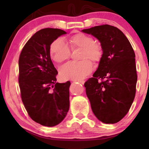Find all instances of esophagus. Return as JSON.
<instances>
[{"label": "esophagus", "instance_id": "1", "mask_svg": "<svg viewBox=\"0 0 149 149\" xmlns=\"http://www.w3.org/2000/svg\"><path fill=\"white\" fill-rule=\"evenodd\" d=\"M74 81L79 83V84L81 85H84V84H85V81H84V80H74Z\"/></svg>", "mask_w": 149, "mask_h": 149}]
</instances>
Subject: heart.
Returning a JSON list of instances; mask_svg holds the SVG:
<instances>
[{"label":"heart","mask_w":149,"mask_h":149,"mask_svg":"<svg viewBox=\"0 0 149 149\" xmlns=\"http://www.w3.org/2000/svg\"><path fill=\"white\" fill-rule=\"evenodd\" d=\"M70 42L72 49L81 48L82 51L79 62H70L60 68V75L64 80H80L84 79L93 70V62H99L102 56V48L99 42H95L92 37L86 34L77 33L70 38ZM50 54L52 60L61 63L68 59L70 49L64 39L58 38L50 45Z\"/></svg>","instance_id":"obj_1"}]
</instances>
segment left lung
<instances>
[{"label": "left lung", "mask_w": 149, "mask_h": 149, "mask_svg": "<svg viewBox=\"0 0 149 149\" xmlns=\"http://www.w3.org/2000/svg\"><path fill=\"white\" fill-rule=\"evenodd\" d=\"M100 42L102 56L93 77L85 83L93 112L104 123H115L127 114L137 81L134 50L122 31L110 25L83 29ZM104 79L99 82L98 79Z\"/></svg>", "instance_id": "1"}]
</instances>
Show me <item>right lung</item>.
<instances>
[{
	"label": "right lung",
	"mask_w": 149,
	"mask_h": 149,
	"mask_svg": "<svg viewBox=\"0 0 149 149\" xmlns=\"http://www.w3.org/2000/svg\"><path fill=\"white\" fill-rule=\"evenodd\" d=\"M66 32L45 28L33 35L19 58V84L24 107L31 119L47 127L64 119L70 108V82L56 83L58 72L50 56L52 42Z\"/></svg>",
	"instance_id": "1"
}]
</instances>
